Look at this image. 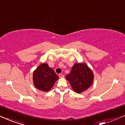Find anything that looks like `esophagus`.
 Instances as JSON below:
<instances>
[{
  "mask_svg": "<svg viewBox=\"0 0 125 125\" xmlns=\"http://www.w3.org/2000/svg\"><path fill=\"white\" fill-rule=\"evenodd\" d=\"M58 76H59L60 78H64V75H62V74H59V75H58Z\"/></svg>",
  "mask_w": 125,
  "mask_h": 125,
  "instance_id": "34e87169",
  "label": "esophagus"
}]
</instances>
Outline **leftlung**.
Listing matches in <instances>:
<instances>
[{"label":"left lung","mask_w":125,"mask_h":125,"mask_svg":"<svg viewBox=\"0 0 125 125\" xmlns=\"http://www.w3.org/2000/svg\"><path fill=\"white\" fill-rule=\"evenodd\" d=\"M73 90L81 93L88 89L93 82L94 74L84 63H76L72 68L70 73L66 76Z\"/></svg>","instance_id":"left-lung-1"}]
</instances>
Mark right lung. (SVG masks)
<instances>
[{"instance_id": "add662e5", "label": "right lung", "mask_w": 125, "mask_h": 125, "mask_svg": "<svg viewBox=\"0 0 125 125\" xmlns=\"http://www.w3.org/2000/svg\"><path fill=\"white\" fill-rule=\"evenodd\" d=\"M58 76L48 64H42L33 71V82L36 89L48 92L58 79Z\"/></svg>"}]
</instances>
